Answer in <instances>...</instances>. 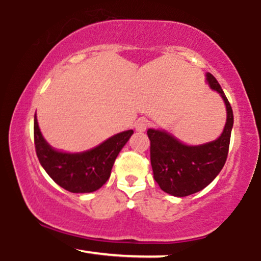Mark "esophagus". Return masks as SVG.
<instances>
[{
	"label": "esophagus",
	"instance_id": "obj_1",
	"mask_svg": "<svg viewBox=\"0 0 261 261\" xmlns=\"http://www.w3.org/2000/svg\"><path fill=\"white\" fill-rule=\"evenodd\" d=\"M148 124H150V123H148V120H146L145 117H140L139 120L135 121V123H134L135 130H137V132H145L147 129Z\"/></svg>",
	"mask_w": 261,
	"mask_h": 261
}]
</instances>
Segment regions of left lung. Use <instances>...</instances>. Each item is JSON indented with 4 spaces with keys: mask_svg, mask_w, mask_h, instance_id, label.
<instances>
[{
    "mask_svg": "<svg viewBox=\"0 0 261 261\" xmlns=\"http://www.w3.org/2000/svg\"><path fill=\"white\" fill-rule=\"evenodd\" d=\"M206 80L225 103L226 122L221 137L211 143L189 146L165 130H147L153 177L162 191L174 197H187L204 189L219 174L228 157L234 124L232 109L216 77L207 73Z\"/></svg>",
    "mask_w": 261,
    "mask_h": 261,
    "instance_id": "obj_1",
    "label": "left lung"
}]
</instances>
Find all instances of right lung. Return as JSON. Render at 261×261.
<instances>
[{"label":"right lung","instance_id":"obj_1","mask_svg":"<svg viewBox=\"0 0 261 261\" xmlns=\"http://www.w3.org/2000/svg\"><path fill=\"white\" fill-rule=\"evenodd\" d=\"M36 153L44 170L57 185L72 193H91L109 180L117 154L127 144L133 130H126L80 153L57 151L40 133L37 117L33 124Z\"/></svg>","mask_w":261,"mask_h":261}]
</instances>
